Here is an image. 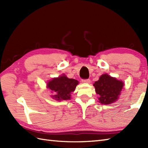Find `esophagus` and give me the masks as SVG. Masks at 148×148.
Segmentation results:
<instances>
[{"label":"esophagus","instance_id":"esophagus-1","mask_svg":"<svg viewBox=\"0 0 148 148\" xmlns=\"http://www.w3.org/2000/svg\"><path fill=\"white\" fill-rule=\"evenodd\" d=\"M82 82L85 83H90V79H82Z\"/></svg>","mask_w":148,"mask_h":148}]
</instances>
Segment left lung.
Here are the masks:
<instances>
[{"label":"left lung","instance_id":"obj_1","mask_svg":"<svg viewBox=\"0 0 148 148\" xmlns=\"http://www.w3.org/2000/svg\"><path fill=\"white\" fill-rule=\"evenodd\" d=\"M123 85L121 81L117 80L107 74L102 75L93 84L96 93L99 95V102L102 104H109L115 102Z\"/></svg>","mask_w":148,"mask_h":148}]
</instances>
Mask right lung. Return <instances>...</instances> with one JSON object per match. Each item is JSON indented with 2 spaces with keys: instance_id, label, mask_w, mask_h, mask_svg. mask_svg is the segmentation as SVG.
<instances>
[{
  "instance_id": "right-lung-1",
  "label": "right lung",
  "mask_w": 148,
  "mask_h": 148,
  "mask_svg": "<svg viewBox=\"0 0 148 148\" xmlns=\"http://www.w3.org/2000/svg\"><path fill=\"white\" fill-rule=\"evenodd\" d=\"M78 83L76 79H69L65 76H62L49 81L47 86L55 93V95H52L53 99L65 100L71 99V93L74 92Z\"/></svg>"
}]
</instances>
